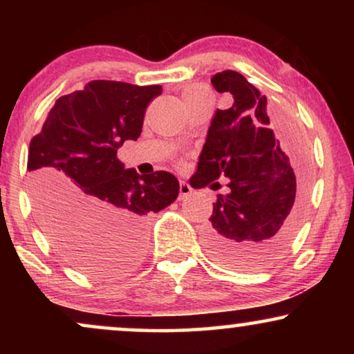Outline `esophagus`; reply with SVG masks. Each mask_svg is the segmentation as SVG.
Listing matches in <instances>:
<instances>
[{
	"mask_svg": "<svg viewBox=\"0 0 354 354\" xmlns=\"http://www.w3.org/2000/svg\"><path fill=\"white\" fill-rule=\"evenodd\" d=\"M193 193V188L188 185L187 182H180V200H183V198L190 196Z\"/></svg>",
	"mask_w": 354,
	"mask_h": 354,
	"instance_id": "34e87169",
	"label": "esophagus"
}]
</instances>
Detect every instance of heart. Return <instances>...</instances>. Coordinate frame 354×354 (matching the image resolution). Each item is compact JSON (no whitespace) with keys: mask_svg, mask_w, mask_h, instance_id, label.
I'll list each match as a JSON object with an SVG mask.
<instances>
[{"mask_svg":"<svg viewBox=\"0 0 354 354\" xmlns=\"http://www.w3.org/2000/svg\"><path fill=\"white\" fill-rule=\"evenodd\" d=\"M182 98H183V101H185L187 108L190 109L192 106L198 104L200 101L211 100V93H209V90L203 85H188L182 91Z\"/></svg>","mask_w":354,"mask_h":354,"instance_id":"b5f03b06","label":"heart"}]
</instances>
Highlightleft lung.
<instances>
[{"label": "left lung", "mask_w": 354, "mask_h": 354, "mask_svg": "<svg viewBox=\"0 0 354 354\" xmlns=\"http://www.w3.org/2000/svg\"><path fill=\"white\" fill-rule=\"evenodd\" d=\"M211 84L230 93L234 104L217 109L190 178L193 188L219 187L229 177V195H217L203 232L206 250L234 269L264 268L290 243L306 200L308 182L269 129L268 98L235 71L217 72ZM295 173H299L298 178Z\"/></svg>", "instance_id": "left-lung-1"}]
</instances>
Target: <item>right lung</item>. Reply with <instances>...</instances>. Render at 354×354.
I'll return each mask as SVG.
<instances>
[{"instance_id":"right-lung-1","label":"right lung","mask_w":354,"mask_h":354,"mask_svg":"<svg viewBox=\"0 0 354 354\" xmlns=\"http://www.w3.org/2000/svg\"><path fill=\"white\" fill-rule=\"evenodd\" d=\"M161 85L91 80L61 96L28 147L32 198L56 250L90 274L133 268L145 248L149 212L177 200L178 180L158 171L124 169L118 148L142 133L148 104Z\"/></svg>"}]
</instances>
